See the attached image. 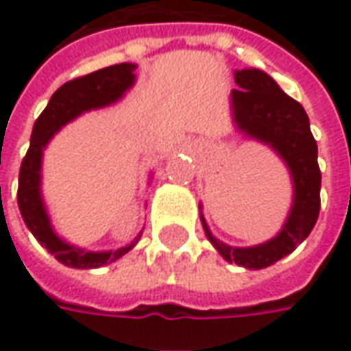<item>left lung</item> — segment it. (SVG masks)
<instances>
[{
	"label": "left lung",
	"instance_id": "8db88e82",
	"mask_svg": "<svg viewBox=\"0 0 351 351\" xmlns=\"http://www.w3.org/2000/svg\"><path fill=\"white\" fill-rule=\"evenodd\" d=\"M234 79L239 86L232 90L234 123L245 137L272 148L288 166L293 201L278 234L253 247H232L216 239L204 222L203 213L201 222L208 241L228 263L258 270L290 255L311 234L321 210V170L317 162V141L313 138L303 106L261 69H241L234 73Z\"/></svg>",
	"mask_w": 351,
	"mask_h": 351
}]
</instances>
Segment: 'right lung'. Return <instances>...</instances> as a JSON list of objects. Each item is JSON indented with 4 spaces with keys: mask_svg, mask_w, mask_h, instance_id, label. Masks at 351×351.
Masks as SVG:
<instances>
[{
    "mask_svg": "<svg viewBox=\"0 0 351 351\" xmlns=\"http://www.w3.org/2000/svg\"><path fill=\"white\" fill-rule=\"evenodd\" d=\"M135 69H137L135 63H117V65H110L90 75L65 82L49 98L46 110L40 114L32 129L30 147L19 171L16 203L30 234L38 239L40 245L46 247L48 253H51L65 267L98 269V267L110 265L137 245L143 234L141 232L129 245L119 247V249L86 251V249L67 243L56 234L44 199H42V156H44L46 145L61 127L73 121L75 117H79L84 112L106 108L117 102L135 84Z\"/></svg>",
    "mask_w": 351,
    "mask_h": 351,
    "instance_id": "right-lung-1",
    "label": "right lung"
}]
</instances>
